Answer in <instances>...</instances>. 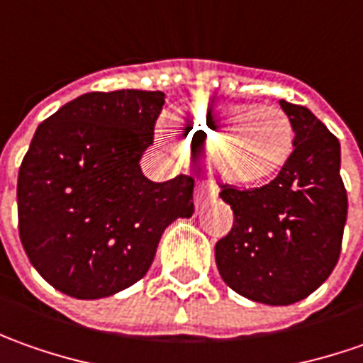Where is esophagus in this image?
<instances>
[{"instance_id": "esophagus-1", "label": "esophagus", "mask_w": 363, "mask_h": 363, "mask_svg": "<svg viewBox=\"0 0 363 363\" xmlns=\"http://www.w3.org/2000/svg\"><path fill=\"white\" fill-rule=\"evenodd\" d=\"M217 194H219V189L213 182L205 181V179H199L196 184H194V205L199 208V206L205 205L206 201L215 199Z\"/></svg>"}]
</instances>
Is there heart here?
<instances>
[{"instance_id":"heart-1","label":"heart","mask_w":363,"mask_h":363,"mask_svg":"<svg viewBox=\"0 0 363 363\" xmlns=\"http://www.w3.org/2000/svg\"><path fill=\"white\" fill-rule=\"evenodd\" d=\"M174 130L162 126L158 138L169 148H179L177 133L196 150L213 144L215 169L235 184L273 179L287 164L295 144L291 118L275 106L194 102L177 110Z\"/></svg>"}]
</instances>
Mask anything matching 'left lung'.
Returning <instances> with one entry per match:
<instances>
[{
    "label": "left lung",
    "instance_id": "8db88e82",
    "mask_svg": "<svg viewBox=\"0 0 363 363\" xmlns=\"http://www.w3.org/2000/svg\"><path fill=\"white\" fill-rule=\"evenodd\" d=\"M279 104L294 124V152L263 186L220 182V199L235 219L215 245L223 281L267 306L301 301L330 277L347 219L337 138L306 106Z\"/></svg>",
    "mask_w": 363,
    "mask_h": 363
}]
</instances>
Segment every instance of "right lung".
<instances>
[{
  "instance_id": "add662e5",
  "label": "right lung",
  "mask_w": 363,
  "mask_h": 363,
  "mask_svg": "<svg viewBox=\"0 0 363 363\" xmlns=\"http://www.w3.org/2000/svg\"><path fill=\"white\" fill-rule=\"evenodd\" d=\"M162 106V92H90L38 126L18 174L19 239L57 291L98 299L130 287L162 231L194 213L193 177L152 182L138 164Z\"/></svg>"
}]
</instances>
